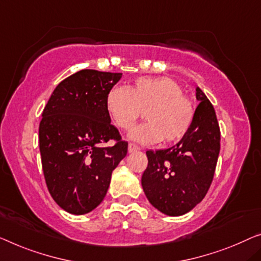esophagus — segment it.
<instances>
[{
  "label": "esophagus",
  "instance_id": "esophagus-1",
  "mask_svg": "<svg viewBox=\"0 0 261 261\" xmlns=\"http://www.w3.org/2000/svg\"><path fill=\"white\" fill-rule=\"evenodd\" d=\"M138 150H141V147L136 145L134 143H130L129 146H127V151H129V152H135V151H138Z\"/></svg>",
  "mask_w": 261,
  "mask_h": 261
}]
</instances>
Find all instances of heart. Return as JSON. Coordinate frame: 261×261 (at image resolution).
<instances>
[{"label": "heart", "mask_w": 261, "mask_h": 261, "mask_svg": "<svg viewBox=\"0 0 261 261\" xmlns=\"http://www.w3.org/2000/svg\"><path fill=\"white\" fill-rule=\"evenodd\" d=\"M170 77H139L126 88L116 87L107 96V110L120 130H131L145 115L147 122L131 131L139 143L179 141L194 119V107Z\"/></svg>", "instance_id": "1"}]
</instances>
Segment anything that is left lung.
Returning <instances> with one entry per match:
<instances>
[{
    "mask_svg": "<svg viewBox=\"0 0 261 261\" xmlns=\"http://www.w3.org/2000/svg\"><path fill=\"white\" fill-rule=\"evenodd\" d=\"M199 106L184 137L169 149L146 151L147 168L142 176L151 205L168 216L188 213L207 193L220 151L216 111L205 93L196 89Z\"/></svg>",
    "mask_w": 261,
    "mask_h": 261,
    "instance_id": "left-lung-1",
    "label": "left lung"
}]
</instances>
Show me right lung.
Here are the masks:
<instances>
[{
  "label": "right lung",
  "instance_id": "right-lung-1",
  "mask_svg": "<svg viewBox=\"0 0 261 261\" xmlns=\"http://www.w3.org/2000/svg\"><path fill=\"white\" fill-rule=\"evenodd\" d=\"M119 72L84 69L54 90L38 129L42 168L53 199L71 215H85L102 203L111 173L127 143L111 124L107 96ZM111 139L114 147L100 144Z\"/></svg>",
  "mask_w": 261,
  "mask_h": 261
}]
</instances>
